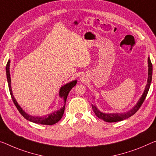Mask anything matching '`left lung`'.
<instances>
[{
  "label": "left lung",
  "mask_w": 156,
  "mask_h": 156,
  "mask_svg": "<svg viewBox=\"0 0 156 156\" xmlns=\"http://www.w3.org/2000/svg\"><path fill=\"white\" fill-rule=\"evenodd\" d=\"M152 73H153V66L151 61L150 58H148V80L147 83L145 86L144 90L142 93V96L140 97V99L136 102V104L130 110H129L127 112H123V113H104L101 111H100L96 107V105L92 104V108L95 114L98 117V118L103 120V121L108 122V123H113V122H117L123 121L126 119L129 118L135 114L136 112L138 111L140 107L142 106V103L144 101L146 97H147V93L149 90L151 83L152 80Z\"/></svg>",
  "instance_id": "1"
}]
</instances>
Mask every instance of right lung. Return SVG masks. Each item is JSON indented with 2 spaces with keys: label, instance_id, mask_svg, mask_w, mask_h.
<instances>
[{
  "label": "right lung",
  "instance_id": "right-lung-1",
  "mask_svg": "<svg viewBox=\"0 0 156 156\" xmlns=\"http://www.w3.org/2000/svg\"><path fill=\"white\" fill-rule=\"evenodd\" d=\"M9 66H10V60H8V63L6 66V75H7V80H8V86H9V90L10 92L11 97L12 98V100L16 107V108L19 110V112H20V114L24 117L26 119H27L28 121L35 123L38 124H42V125H54V124L58 123V122L63 117V115L64 114L65 111V107H66V102L67 100V97L69 92L70 91L72 88L76 85V83H77V80H73L66 83V84L62 86L61 88L59 90V97L62 98L63 100L64 105L63 107H61V109L57 110V111L52 112L51 113L48 114L47 115L43 116H32L28 114L27 112H26L23 110L20 105L18 104L17 101H16L15 98L13 95L12 90L11 87V77H10V72H9Z\"/></svg>",
  "mask_w": 156,
  "mask_h": 156
}]
</instances>
